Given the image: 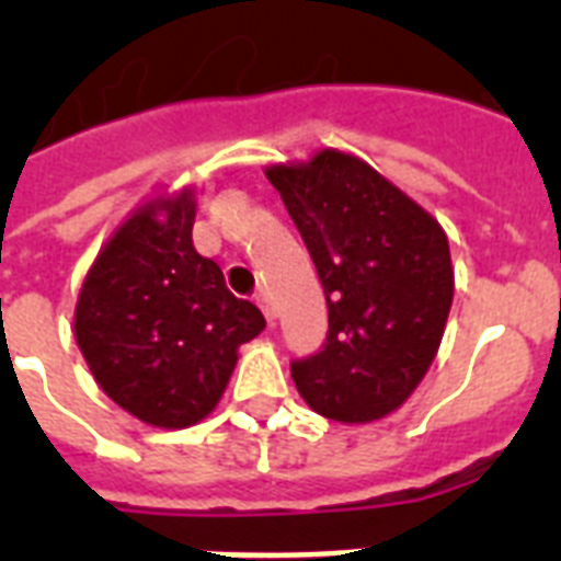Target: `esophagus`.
<instances>
[{
  "label": "esophagus",
  "instance_id": "obj_1",
  "mask_svg": "<svg viewBox=\"0 0 561 561\" xmlns=\"http://www.w3.org/2000/svg\"><path fill=\"white\" fill-rule=\"evenodd\" d=\"M255 306L262 308L264 311V317H267V323H273V302H271V297H267V294H264V290H259V294H255Z\"/></svg>",
  "mask_w": 561,
  "mask_h": 561
}]
</instances>
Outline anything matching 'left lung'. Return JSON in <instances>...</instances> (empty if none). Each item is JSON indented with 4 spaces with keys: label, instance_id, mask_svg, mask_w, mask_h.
I'll use <instances>...</instances> for the list:
<instances>
[{
    "label": "left lung",
    "instance_id": "obj_1",
    "mask_svg": "<svg viewBox=\"0 0 561 561\" xmlns=\"http://www.w3.org/2000/svg\"><path fill=\"white\" fill-rule=\"evenodd\" d=\"M264 174L314 259L329 306L323 350L290 364L299 396L346 425L387 416L434 364L451 311L443 227L373 165L334 148Z\"/></svg>",
    "mask_w": 561,
    "mask_h": 561
}]
</instances>
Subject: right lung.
<instances>
[{
	"label": "right lung",
	"mask_w": 561,
	"mask_h": 561,
	"mask_svg": "<svg viewBox=\"0 0 561 561\" xmlns=\"http://www.w3.org/2000/svg\"><path fill=\"white\" fill-rule=\"evenodd\" d=\"M192 227L188 188L139 206L101 247L75 306V341L99 387L153 427L209 416L238 346L264 329L262 311L194 250Z\"/></svg>",
	"instance_id": "1"
}]
</instances>
